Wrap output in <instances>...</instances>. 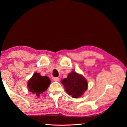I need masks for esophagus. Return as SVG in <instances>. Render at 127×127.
Listing matches in <instances>:
<instances>
[{"label":"esophagus","instance_id":"34e87169","mask_svg":"<svg viewBox=\"0 0 127 127\" xmlns=\"http://www.w3.org/2000/svg\"><path fill=\"white\" fill-rule=\"evenodd\" d=\"M53 80L54 81H59V80H60V79L58 77H53Z\"/></svg>","mask_w":127,"mask_h":127}]
</instances>
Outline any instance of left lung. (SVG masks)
Here are the masks:
<instances>
[{
	"mask_svg": "<svg viewBox=\"0 0 127 127\" xmlns=\"http://www.w3.org/2000/svg\"><path fill=\"white\" fill-rule=\"evenodd\" d=\"M61 82L64 86L67 94L71 95L74 98L82 96L88 88L87 80L75 71L69 73L67 78L62 79Z\"/></svg>",
	"mask_w": 127,
	"mask_h": 127,
	"instance_id": "obj_1",
	"label": "left lung"
}]
</instances>
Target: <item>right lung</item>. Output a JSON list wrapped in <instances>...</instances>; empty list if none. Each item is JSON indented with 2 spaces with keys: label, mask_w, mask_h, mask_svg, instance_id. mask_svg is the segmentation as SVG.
<instances>
[{
  "label": "right lung",
  "mask_w": 127,
  "mask_h": 127,
  "mask_svg": "<svg viewBox=\"0 0 127 127\" xmlns=\"http://www.w3.org/2000/svg\"><path fill=\"white\" fill-rule=\"evenodd\" d=\"M51 83L47 76H41L39 73H34L28 82L29 91L39 96L40 95L46 91Z\"/></svg>",
  "instance_id": "add662e5"
}]
</instances>
